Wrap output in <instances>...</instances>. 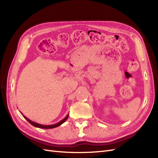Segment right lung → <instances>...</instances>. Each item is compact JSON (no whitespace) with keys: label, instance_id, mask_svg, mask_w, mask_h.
Instances as JSON below:
<instances>
[{"label":"right lung","instance_id":"1","mask_svg":"<svg viewBox=\"0 0 158 158\" xmlns=\"http://www.w3.org/2000/svg\"><path fill=\"white\" fill-rule=\"evenodd\" d=\"M20 113L22 114L23 117H24L26 120L29 122L31 125L34 126L35 127H37V128H45V129H49V128H55V127H59L60 125H61L62 124L64 123L66 121V119L68 118L69 117V114H67V115H66L63 119H62V120L58 123H56L55 124H53V125H41V124H40V123H35V122H33L32 121H31L30 119H29L28 118H27L25 115H23V114L20 112Z\"/></svg>","mask_w":158,"mask_h":158}]
</instances>
